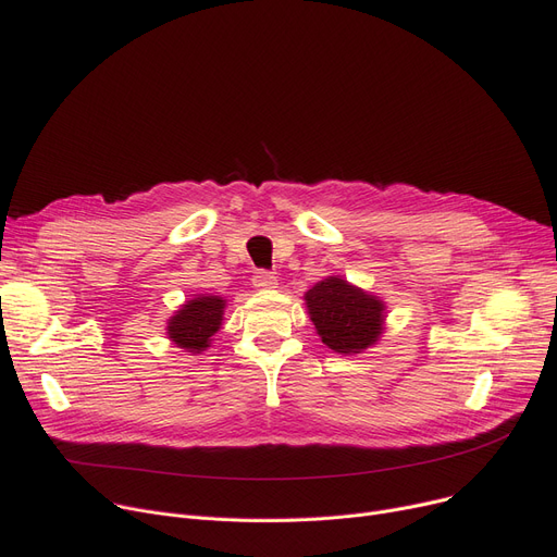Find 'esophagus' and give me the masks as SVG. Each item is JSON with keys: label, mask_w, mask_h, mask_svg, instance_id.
Listing matches in <instances>:
<instances>
[{"label": "esophagus", "mask_w": 557, "mask_h": 557, "mask_svg": "<svg viewBox=\"0 0 557 557\" xmlns=\"http://www.w3.org/2000/svg\"><path fill=\"white\" fill-rule=\"evenodd\" d=\"M277 284V277L269 271H255L252 275V286L255 288H273Z\"/></svg>", "instance_id": "1"}]
</instances>
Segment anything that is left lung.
Returning <instances> with one entry per match:
<instances>
[{"label":"left lung","mask_w":557,"mask_h":557,"mask_svg":"<svg viewBox=\"0 0 557 557\" xmlns=\"http://www.w3.org/2000/svg\"><path fill=\"white\" fill-rule=\"evenodd\" d=\"M305 302L318 336L334 352L359 355L384 332L386 305L338 275L311 286Z\"/></svg>","instance_id":"1"}]
</instances>
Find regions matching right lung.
<instances>
[{"label":"right lung","instance_id":"right-lung-1","mask_svg":"<svg viewBox=\"0 0 557 557\" xmlns=\"http://www.w3.org/2000/svg\"><path fill=\"white\" fill-rule=\"evenodd\" d=\"M225 300L219 296H198L187 300L178 311L169 318L166 334L183 347L185 352L200 355L202 349L210 347L212 336L221 330Z\"/></svg>","mask_w":557,"mask_h":557}]
</instances>
